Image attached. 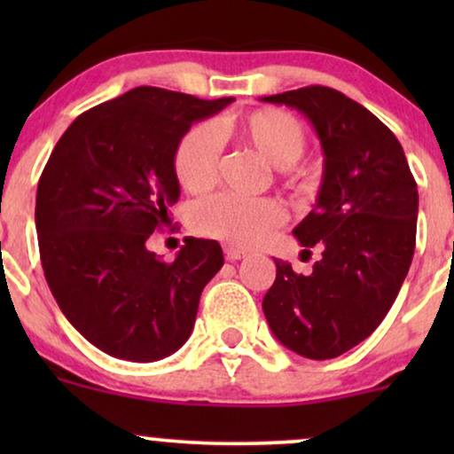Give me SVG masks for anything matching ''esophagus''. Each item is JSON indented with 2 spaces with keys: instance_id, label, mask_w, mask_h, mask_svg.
Returning a JSON list of instances; mask_svg holds the SVG:
<instances>
[{
  "instance_id": "obj_1",
  "label": "esophagus",
  "mask_w": 454,
  "mask_h": 454,
  "mask_svg": "<svg viewBox=\"0 0 454 454\" xmlns=\"http://www.w3.org/2000/svg\"><path fill=\"white\" fill-rule=\"evenodd\" d=\"M223 254H226V260H231V262H234V260H241V258L247 256V252H245V249L232 247V245H226V247H223Z\"/></svg>"
}]
</instances>
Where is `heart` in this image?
<instances>
[{
    "label": "heart",
    "mask_w": 454,
    "mask_h": 454,
    "mask_svg": "<svg viewBox=\"0 0 454 454\" xmlns=\"http://www.w3.org/2000/svg\"><path fill=\"white\" fill-rule=\"evenodd\" d=\"M232 132L262 155L275 168H288L303 155L307 137L294 114L279 108H260L232 121ZM220 164V137L209 123H198L175 147L173 168L190 194L211 190ZM194 228L205 237L249 247L269 237L284 222V209L270 198L220 194L194 209Z\"/></svg>",
    "instance_id": "obj_1"
}]
</instances>
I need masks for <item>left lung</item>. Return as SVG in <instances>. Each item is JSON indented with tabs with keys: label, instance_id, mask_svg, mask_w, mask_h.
Listing matches in <instances>:
<instances>
[{
	"label": "left lung",
	"instance_id": "left-lung-1",
	"mask_svg": "<svg viewBox=\"0 0 454 454\" xmlns=\"http://www.w3.org/2000/svg\"><path fill=\"white\" fill-rule=\"evenodd\" d=\"M303 113L325 153L316 207L293 234L320 247L309 275L275 258L267 322L288 350L326 361L376 331L411 264L419 190L395 134L358 102L311 85L260 98Z\"/></svg>",
	"mask_w": 454,
	"mask_h": 454
}]
</instances>
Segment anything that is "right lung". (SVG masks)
I'll return each instance as SVG.
<instances>
[{
  "mask_svg": "<svg viewBox=\"0 0 454 454\" xmlns=\"http://www.w3.org/2000/svg\"><path fill=\"white\" fill-rule=\"evenodd\" d=\"M232 100L137 87L78 114L46 161L35 196L44 278L70 325L114 358L160 361L192 335L220 243L190 237L166 262L147 239L179 200L176 143Z\"/></svg>",
  "mask_w": 454,
  "mask_h": 454,
  "instance_id": "add662e5",
  "label": "right lung"
}]
</instances>
